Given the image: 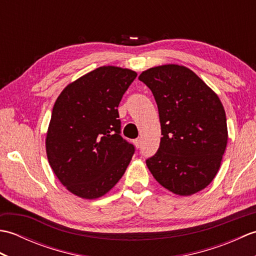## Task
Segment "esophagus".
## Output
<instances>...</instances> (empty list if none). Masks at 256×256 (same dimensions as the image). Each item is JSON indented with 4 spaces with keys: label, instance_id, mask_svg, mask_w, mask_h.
I'll return each instance as SVG.
<instances>
[{
    "label": "esophagus",
    "instance_id": "1",
    "mask_svg": "<svg viewBox=\"0 0 256 256\" xmlns=\"http://www.w3.org/2000/svg\"><path fill=\"white\" fill-rule=\"evenodd\" d=\"M140 144H142V140H140V138H136L134 140V145H135V148H140Z\"/></svg>",
    "mask_w": 256,
    "mask_h": 256
}]
</instances>
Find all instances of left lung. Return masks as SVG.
Wrapping results in <instances>:
<instances>
[{"label":"left lung","instance_id":"obj_1","mask_svg":"<svg viewBox=\"0 0 256 256\" xmlns=\"http://www.w3.org/2000/svg\"><path fill=\"white\" fill-rule=\"evenodd\" d=\"M138 79L153 92L162 128L160 148L146 160L152 175L179 196L204 189L218 172L228 143L219 96L179 64L150 68Z\"/></svg>","mask_w":256,"mask_h":256}]
</instances>
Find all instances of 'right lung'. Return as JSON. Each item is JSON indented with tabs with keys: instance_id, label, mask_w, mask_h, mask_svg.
I'll return each instance as SVG.
<instances>
[{
	"instance_id": "add662e5",
	"label": "right lung",
	"mask_w": 256,
	"mask_h": 256,
	"mask_svg": "<svg viewBox=\"0 0 256 256\" xmlns=\"http://www.w3.org/2000/svg\"><path fill=\"white\" fill-rule=\"evenodd\" d=\"M136 76L131 69L99 67L69 84L54 104L47 158L59 182L80 198L110 192L132 160L134 146L120 135L118 106Z\"/></svg>"
}]
</instances>
